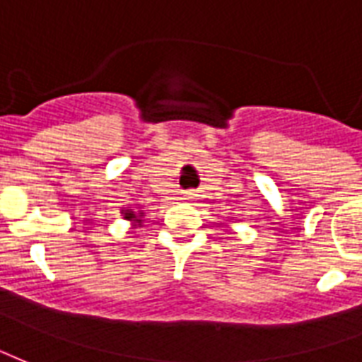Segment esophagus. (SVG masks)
<instances>
[{
	"label": "esophagus",
	"mask_w": 362,
	"mask_h": 362,
	"mask_svg": "<svg viewBox=\"0 0 362 362\" xmlns=\"http://www.w3.org/2000/svg\"><path fill=\"white\" fill-rule=\"evenodd\" d=\"M192 197H194V192H191V191L185 192V199H192Z\"/></svg>",
	"instance_id": "obj_1"
}]
</instances>
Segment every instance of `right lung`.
Returning a JSON list of instances; mask_svg holds the SVG:
<instances>
[{"mask_svg":"<svg viewBox=\"0 0 362 362\" xmlns=\"http://www.w3.org/2000/svg\"><path fill=\"white\" fill-rule=\"evenodd\" d=\"M121 214H123V218H125V220L136 221V223L141 226V221H142V220H139V218H141V216H142V214H144V212H133V210H121Z\"/></svg>","mask_w":362,"mask_h":362,"instance_id":"add662e5","label":"right lung"}]
</instances>
